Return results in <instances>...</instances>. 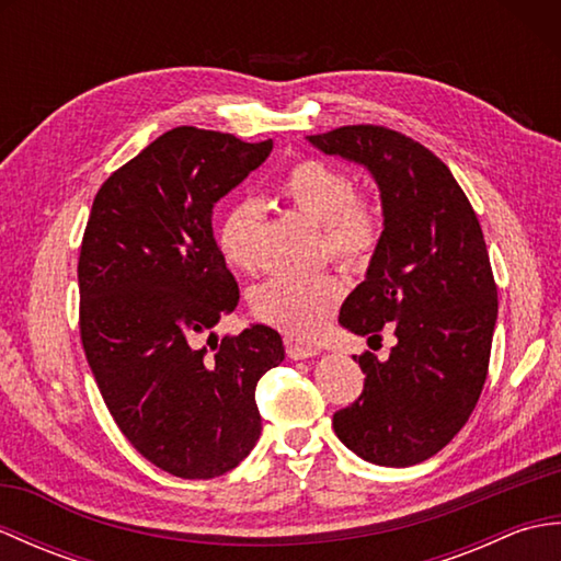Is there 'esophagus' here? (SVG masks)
Segmentation results:
<instances>
[{
  "mask_svg": "<svg viewBox=\"0 0 561 561\" xmlns=\"http://www.w3.org/2000/svg\"><path fill=\"white\" fill-rule=\"evenodd\" d=\"M320 350L318 347H311V344H301V342H287V356L294 362L299 359H313V356H318Z\"/></svg>",
  "mask_w": 561,
  "mask_h": 561,
  "instance_id": "esophagus-1",
  "label": "esophagus"
}]
</instances>
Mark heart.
<instances>
[{"label":"heart","instance_id":"1","mask_svg":"<svg viewBox=\"0 0 561 561\" xmlns=\"http://www.w3.org/2000/svg\"><path fill=\"white\" fill-rule=\"evenodd\" d=\"M282 197L323 229V253L347 267H362L374 257L383 233V209L368 193L352 190L350 175L320 159L296 161L279 183ZM262 211L255 202H238L219 226L224 257L236 270H257ZM344 296L335 272L311 277H274L253 291L255 318L294 337H313L328 323Z\"/></svg>","mask_w":561,"mask_h":561}]
</instances>
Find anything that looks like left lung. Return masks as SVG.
Returning a JSON list of instances; mask_svg holds the SVG:
<instances>
[{
  "instance_id": "left-lung-1",
  "label": "left lung",
  "mask_w": 561,
  "mask_h": 561,
  "mask_svg": "<svg viewBox=\"0 0 561 561\" xmlns=\"http://www.w3.org/2000/svg\"><path fill=\"white\" fill-rule=\"evenodd\" d=\"M308 141L362 163L383 205V233L340 325L380 342L364 352V390L332 426L356 456L408 468L436 456L468 422L490 368L496 284L478 214L448 165L396 129L347 125Z\"/></svg>"
}]
</instances>
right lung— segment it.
Instances as JSON below:
<instances>
[{"label": "right lung", "instance_id": "obj_1", "mask_svg": "<svg viewBox=\"0 0 561 561\" xmlns=\"http://www.w3.org/2000/svg\"><path fill=\"white\" fill-rule=\"evenodd\" d=\"M270 151L272 139L175 127L101 185L83 231L79 330L93 378L129 444L183 480L219 478L253 450L255 386L284 359L267 325L211 332L238 306L211 209Z\"/></svg>", "mask_w": 561, "mask_h": 561}]
</instances>
